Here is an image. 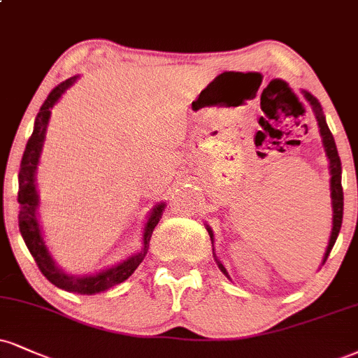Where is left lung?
Instances as JSON below:
<instances>
[{"mask_svg": "<svg viewBox=\"0 0 358 358\" xmlns=\"http://www.w3.org/2000/svg\"><path fill=\"white\" fill-rule=\"evenodd\" d=\"M305 100L310 103V106H312L313 113H315V118H317V123H318V128H320V136H322V143H324V148H325V155L327 158H329V171H330V198H331V231H330V238H329V245H327V250L324 253V258H322V265L327 262V258H329L331 248H334L335 245V240H337V236L340 234V227H342V218H343V190H342V163H340V157H338V152H337V145H335V140H334V135L330 133V128L329 124L325 122V115L324 111H322V106L320 103L315 96H313L312 93H308L307 90H302ZM206 230H208V235L210 238H212V245H213V231L212 228L205 223ZM213 257H215V262H217L218 268L222 270L223 275H225L227 278H230V275H228L227 268L223 266V264L220 260H218L217 255H215V248H213Z\"/></svg>", "mask_w": 358, "mask_h": 358, "instance_id": "obj_1", "label": "left lung"}]
</instances>
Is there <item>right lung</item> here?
Instances as JSON below:
<instances>
[{"mask_svg":"<svg viewBox=\"0 0 358 358\" xmlns=\"http://www.w3.org/2000/svg\"><path fill=\"white\" fill-rule=\"evenodd\" d=\"M80 76H71V78L64 80L63 83L55 86L51 90L45 103L41 105L40 113L36 115L34 120L33 133L29 136L27 148H24L23 158H21V166H20V175H18V203H20V231L23 236L24 243L31 253L34 262L38 264V268L41 270V273L50 280L53 285L58 288H63L66 292H73V294L80 295H94L100 294V292L110 290L111 287L118 285L127 280L130 275L138 268V265L143 262V258L148 253L150 247V238L155 227L160 222L163 212H165V201H160L150 210L148 218L143 227V235H141V248L136 253H133L128 258L120 262V264L111 265L110 268L101 270V272L92 273V275H75L68 273L55 262L53 255H51L48 245L45 242V236H43V230L40 225V218H38V205H40V195H38L36 188V171L38 165H40L41 158V150L43 143H45L46 138V128H48L51 108L59 101V98L63 96V93L66 92L70 86L75 85V81Z\"/></svg>","mask_w":358,"mask_h":358,"instance_id":"right-lung-1","label":"right lung"}]
</instances>
